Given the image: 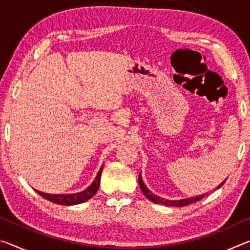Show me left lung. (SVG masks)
<instances>
[{
    "label": "left lung",
    "instance_id": "8db88e82",
    "mask_svg": "<svg viewBox=\"0 0 250 250\" xmlns=\"http://www.w3.org/2000/svg\"><path fill=\"white\" fill-rule=\"evenodd\" d=\"M225 181H226V180H225ZM225 181H224L222 184H219L217 188H221V186H222L224 183H225ZM139 185H140L141 191H142L143 194H145L147 200L151 201V202H153V203H155V204H161V205H166V206L183 207V206H186V205H188V204H192V203H195V202H197V201H201L202 198L206 195V194H203V195H200V196L191 197V198H186V200H180V201H168V200H164V198L156 196L155 194H153L151 191H149V189H147V188L145 185V183H143V181H142V179H141V174H139Z\"/></svg>",
    "mask_w": 250,
    "mask_h": 250
}]
</instances>
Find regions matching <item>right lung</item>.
Wrapping results in <instances>:
<instances>
[{
    "instance_id": "right-lung-1",
    "label": "right lung",
    "mask_w": 250,
    "mask_h": 250,
    "mask_svg": "<svg viewBox=\"0 0 250 250\" xmlns=\"http://www.w3.org/2000/svg\"><path fill=\"white\" fill-rule=\"evenodd\" d=\"M103 167L101 168L97 174L95 181L92 182V184L87 188L84 191L79 192V193H75V194H47V193H43L35 189L37 194H40L42 197H44L45 200L50 201L55 203V204H59V205H77L80 204V203H83L95 195L98 191L99 185H100V177H101V172H103Z\"/></svg>"
}]
</instances>
